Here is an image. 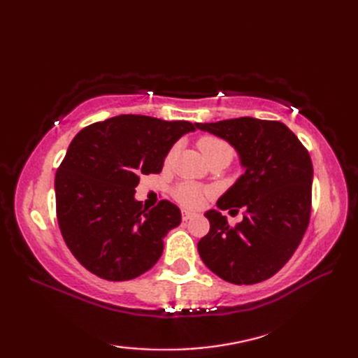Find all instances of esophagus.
I'll list each match as a JSON object with an SVG mask.
<instances>
[{"instance_id": "esophagus-1", "label": "esophagus", "mask_w": 358, "mask_h": 358, "mask_svg": "<svg viewBox=\"0 0 358 358\" xmlns=\"http://www.w3.org/2000/svg\"><path fill=\"white\" fill-rule=\"evenodd\" d=\"M196 214H194V212H189V210H183V214H181V217H183L185 222H187V220L194 218Z\"/></svg>"}]
</instances>
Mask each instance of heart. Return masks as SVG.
Here are the masks:
<instances>
[{
  "label": "heart",
  "instance_id": "1",
  "mask_svg": "<svg viewBox=\"0 0 358 358\" xmlns=\"http://www.w3.org/2000/svg\"><path fill=\"white\" fill-rule=\"evenodd\" d=\"M199 144V149L206 159H210L214 157H224L231 159L234 155L232 146L223 138H218L215 135H203L196 141ZM175 148H172L166 155V163H171V159L175 155ZM209 194L208 189L196 186L194 183H180L173 189V196L180 204H183L186 208H199L204 201V196Z\"/></svg>",
  "mask_w": 358,
  "mask_h": 358
}]
</instances>
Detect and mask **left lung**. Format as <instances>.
<instances>
[{
	"mask_svg": "<svg viewBox=\"0 0 358 358\" xmlns=\"http://www.w3.org/2000/svg\"><path fill=\"white\" fill-rule=\"evenodd\" d=\"M195 126L238 152L245 173L217 208L246 210L235 226L222 212L208 210L210 229L199 241V254L224 281L260 283L283 268L308 229L314 175L309 152L280 121L241 117Z\"/></svg>",
	"mask_w": 358,
	"mask_h": 358,
	"instance_id": "left-lung-1",
	"label": "left lung"
}]
</instances>
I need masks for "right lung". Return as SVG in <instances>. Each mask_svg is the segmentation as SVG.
I'll list each match as a JSON object with an SVG mask.
<instances>
[{"label":"right lung","mask_w":358,"mask_h":358,"mask_svg":"<svg viewBox=\"0 0 358 358\" xmlns=\"http://www.w3.org/2000/svg\"><path fill=\"white\" fill-rule=\"evenodd\" d=\"M189 121L120 115L75 135L55 173L57 218L67 248L96 277L126 281L149 271L166 234L181 223L173 203L135 200L141 175L159 173Z\"/></svg>","instance_id":"obj_1"}]
</instances>
